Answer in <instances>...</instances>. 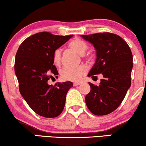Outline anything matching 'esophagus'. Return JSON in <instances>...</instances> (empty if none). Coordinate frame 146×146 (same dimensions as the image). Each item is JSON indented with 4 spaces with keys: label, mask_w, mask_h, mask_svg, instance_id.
Wrapping results in <instances>:
<instances>
[{
    "label": "esophagus",
    "mask_w": 146,
    "mask_h": 146,
    "mask_svg": "<svg viewBox=\"0 0 146 146\" xmlns=\"http://www.w3.org/2000/svg\"><path fill=\"white\" fill-rule=\"evenodd\" d=\"M80 84H81V83H79V82H76V83L73 84V86H77L80 85Z\"/></svg>",
    "instance_id": "34e87169"
}]
</instances>
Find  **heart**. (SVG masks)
<instances>
[{
    "label": "heart",
    "instance_id": "b5f03b06",
    "mask_svg": "<svg viewBox=\"0 0 146 146\" xmlns=\"http://www.w3.org/2000/svg\"><path fill=\"white\" fill-rule=\"evenodd\" d=\"M68 45L70 48L80 55H84L88 47L86 42L78 37L73 38L69 41ZM61 58H62V51L60 49H56L54 50L52 58H53L54 64L56 66H59L60 65ZM86 72L87 69L84 66H79L77 67L65 66L60 70V75L64 80L79 82L86 73Z\"/></svg>",
    "mask_w": 146,
    "mask_h": 146
}]
</instances>
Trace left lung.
<instances>
[{"mask_svg": "<svg viewBox=\"0 0 146 146\" xmlns=\"http://www.w3.org/2000/svg\"><path fill=\"white\" fill-rule=\"evenodd\" d=\"M94 45L96 59L88 76L101 74L99 86L89 82L90 91L86 96L88 108L93 114L104 115L120 106L131 85L133 66L131 49L122 37L110 33L82 35Z\"/></svg>", "mask_w": 146, "mask_h": 146, "instance_id": "8db88e82", "label": "left lung"}]
</instances>
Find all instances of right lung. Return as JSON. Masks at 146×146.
Instances as JSON below:
<instances>
[{
  "label": "right lung",
  "instance_id": "1",
  "mask_svg": "<svg viewBox=\"0 0 146 146\" xmlns=\"http://www.w3.org/2000/svg\"><path fill=\"white\" fill-rule=\"evenodd\" d=\"M73 35L59 36L41 32L26 38L15 55V73L19 90L29 107L38 115L56 117L64 108L71 82L49 85L47 81L58 75L53 53Z\"/></svg>",
  "mask_w": 146,
  "mask_h": 146
}]
</instances>
